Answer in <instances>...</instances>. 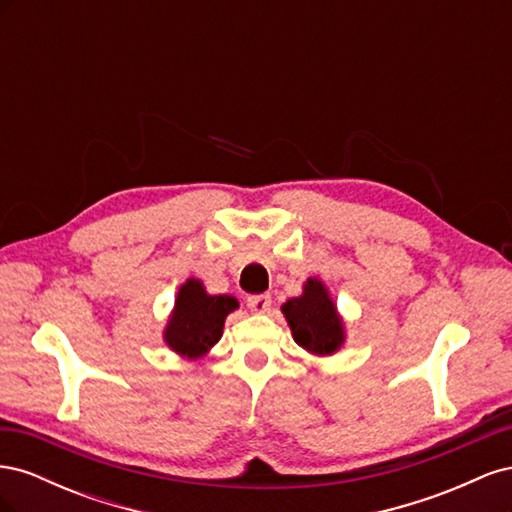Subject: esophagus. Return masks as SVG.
Masks as SVG:
<instances>
[{
	"instance_id": "esophagus-1",
	"label": "esophagus",
	"mask_w": 512,
	"mask_h": 512,
	"mask_svg": "<svg viewBox=\"0 0 512 512\" xmlns=\"http://www.w3.org/2000/svg\"><path fill=\"white\" fill-rule=\"evenodd\" d=\"M247 307L254 314H267L271 309V297L269 294H254V297H247Z\"/></svg>"
}]
</instances>
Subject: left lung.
Here are the masks:
<instances>
[{
    "label": "left lung",
    "mask_w": 512,
    "mask_h": 512,
    "mask_svg": "<svg viewBox=\"0 0 512 512\" xmlns=\"http://www.w3.org/2000/svg\"><path fill=\"white\" fill-rule=\"evenodd\" d=\"M292 339L314 356H331L346 344V322L320 277H307L299 297L282 305Z\"/></svg>",
    "instance_id": "obj_1"
}]
</instances>
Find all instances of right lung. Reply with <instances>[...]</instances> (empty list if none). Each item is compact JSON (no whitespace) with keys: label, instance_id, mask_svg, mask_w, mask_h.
Segmentation results:
<instances>
[{"label":"right lung","instance_id":"add662e5","mask_svg":"<svg viewBox=\"0 0 512 512\" xmlns=\"http://www.w3.org/2000/svg\"><path fill=\"white\" fill-rule=\"evenodd\" d=\"M237 307L239 301L235 297L209 294L203 282L190 277L177 290L173 312L168 314L162 331L164 344L181 359H203L222 339L226 316Z\"/></svg>","mask_w":512,"mask_h":512}]
</instances>
